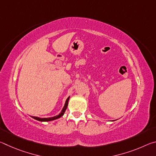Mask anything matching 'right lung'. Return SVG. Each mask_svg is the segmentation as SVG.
<instances>
[{
	"label": "right lung",
	"mask_w": 156,
	"mask_h": 156,
	"mask_svg": "<svg viewBox=\"0 0 156 156\" xmlns=\"http://www.w3.org/2000/svg\"><path fill=\"white\" fill-rule=\"evenodd\" d=\"M69 98H70V96H69L67 98V99L66 100L64 107H63L62 111L60 112V113H59L58 115H57L56 116H54V117H50V118H39V117H36V116H31V118H33L34 119H35L36 120L41 121V122H48V121H52V120L58 119V118H61L62 116L64 115L65 111H66V109H67V106H68V102H69Z\"/></svg>",
	"instance_id": "obj_1"
}]
</instances>
